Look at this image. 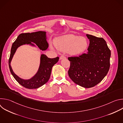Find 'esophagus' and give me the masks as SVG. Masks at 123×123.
<instances>
[{
  "instance_id": "1",
  "label": "esophagus",
  "mask_w": 123,
  "mask_h": 123,
  "mask_svg": "<svg viewBox=\"0 0 123 123\" xmlns=\"http://www.w3.org/2000/svg\"><path fill=\"white\" fill-rule=\"evenodd\" d=\"M66 58V57L64 55H61L60 57V59H64V58Z\"/></svg>"
}]
</instances>
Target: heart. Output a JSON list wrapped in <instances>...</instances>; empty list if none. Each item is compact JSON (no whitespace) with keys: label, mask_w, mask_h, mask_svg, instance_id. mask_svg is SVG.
I'll return each instance as SVG.
<instances>
[{"label":"heart","mask_w":123,"mask_h":123,"mask_svg":"<svg viewBox=\"0 0 123 123\" xmlns=\"http://www.w3.org/2000/svg\"><path fill=\"white\" fill-rule=\"evenodd\" d=\"M56 48L62 51H68L70 55L82 53L87 48V40L83 37L68 34L57 38L55 41Z\"/></svg>","instance_id":"obj_1"}]
</instances>
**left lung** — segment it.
Listing matches in <instances>:
<instances>
[{
	"label": "left lung",
	"instance_id": "obj_1",
	"mask_svg": "<svg viewBox=\"0 0 123 123\" xmlns=\"http://www.w3.org/2000/svg\"><path fill=\"white\" fill-rule=\"evenodd\" d=\"M90 40L87 52L79 56L68 57V74L73 81L85 88L99 83L107 74L110 67L111 50L102 37L86 34Z\"/></svg>",
	"mask_w": 123,
	"mask_h": 123
}]
</instances>
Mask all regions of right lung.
I'll return each instance as SVG.
<instances>
[{"label":"right lung","mask_w":123,"mask_h":123,"mask_svg":"<svg viewBox=\"0 0 123 123\" xmlns=\"http://www.w3.org/2000/svg\"><path fill=\"white\" fill-rule=\"evenodd\" d=\"M31 42L36 44L39 49L42 50L46 49L48 47L45 31H39L31 33H22L19 35L13 43L9 59V68L13 77L19 84L29 89H37L46 84L49 79L52 67L59 60L58 57L49 58L46 55H42L40 67L37 74L29 80L21 79L12 71L10 65L11 62L17 48L26 44L33 45L31 44Z\"/></svg>","instance_id":"1"}]
</instances>
